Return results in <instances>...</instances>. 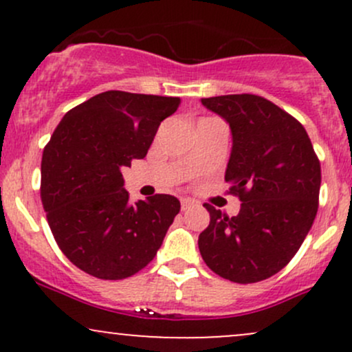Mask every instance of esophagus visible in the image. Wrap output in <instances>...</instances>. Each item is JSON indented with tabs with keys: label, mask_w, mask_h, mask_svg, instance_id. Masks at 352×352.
<instances>
[{
	"label": "esophagus",
	"mask_w": 352,
	"mask_h": 352,
	"mask_svg": "<svg viewBox=\"0 0 352 352\" xmlns=\"http://www.w3.org/2000/svg\"><path fill=\"white\" fill-rule=\"evenodd\" d=\"M193 205V200H190V199H182V210H188L190 207H192Z\"/></svg>",
	"instance_id": "34e87169"
}]
</instances>
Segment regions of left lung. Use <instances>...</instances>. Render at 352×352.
<instances>
[{
	"instance_id": "8db88e82",
	"label": "left lung",
	"mask_w": 352,
	"mask_h": 352,
	"mask_svg": "<svg viewBox=\"0 0 352 352\" xmlns=\"http://www.w3.org/2000/svg\"><path fill=\"white\" fill-rule=\"evenodd\" d=\"M233 135L225 182L241 201L228 217L205 204L210 225L199 236L204 261L233 283L263 281L285 268L311 230L321 165L300 120L254 94L205 98Z\"/></svg>"
}]
</instances>
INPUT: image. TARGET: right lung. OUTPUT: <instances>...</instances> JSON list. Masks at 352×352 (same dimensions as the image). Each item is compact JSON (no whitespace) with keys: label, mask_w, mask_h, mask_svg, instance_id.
<instances>
[{"label":"right lung","mask_w":352,"mask_h":352,"mask_svg":"<svg viewBox=\"0 0 352 352\" xmlns=\"http://www.w3.org/2000/svg\"><path fill=\"white\" fill-rule=\"evenodd\" d=\"M179 98L100 92L71 109L46 144L41 201L60 252L99 280H124L145 268L180 212L157 193L131 204L122 170L147 155L157 129Z\"/></svg>","instance_id":"right-lung-1"}]
</instances>
